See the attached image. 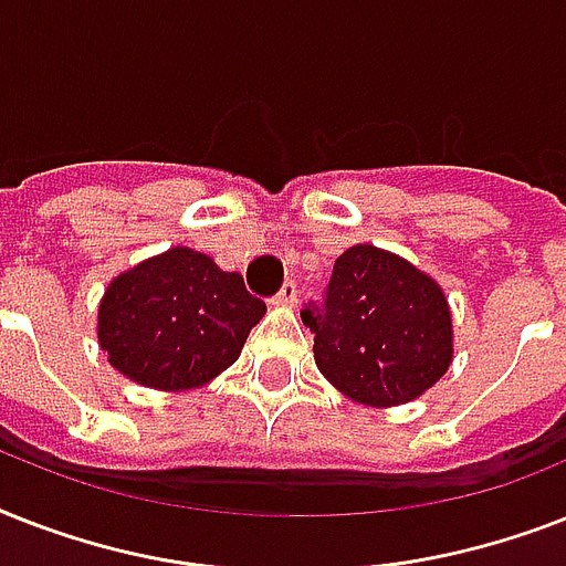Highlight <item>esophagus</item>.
Listing matches in <instances>:
<instances>
[{"instance_id": "34e87169", "label": "esophagus", "mask_w": 566, "mask_h": 566, "mask_svg": "<svg viewBox=\"0 0 566 566\" xmlns=\"http://www.w3.org/2000/svg\"><path fill=\"white\" fill-rule=\"evenodd\" d=\"M296 282H291V279H287V282L282 284V287H279V293H275L273 296V302L275 305H293V302H296Z\"/></svg>"}]
</instances>
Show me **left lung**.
I'll use <instances>...</instances> for the list:
<instances>
[{
	"label": "left lung",
	"mask_w": 566,
	"mask_h": 566,
	"mask_svg": "<svg viewBox=\"0 0 566 566\" xmlns=\"http://www.w3.org/2000/svg\"><path fill=\"white\" fill-rule=\"evenodd\" d=\"M319 373L367 405L411 402L452 361V319L429 275L376 247L335 261L323 300L302 308Z\"/></svg>",
	"instance_id": "obj_1"
}]
</instances>
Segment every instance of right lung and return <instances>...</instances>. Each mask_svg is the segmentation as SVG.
<instances>
[{"mask_svg": "<svg viewBox=\"0 0 566 566\" xmlns=\"http://www.w3.org/2000/svg\"><path fill=\"white\" fill-rule=\"evenodd\" d=\"M264 311L243 275L176 247L111 282L99 305V346L137 385L185 390L238 361Z\"/></svg>", "mask_w": 566, "mask_h": 566, "instance_id": "obj_1", "label": "right lung"}]
</instances>
